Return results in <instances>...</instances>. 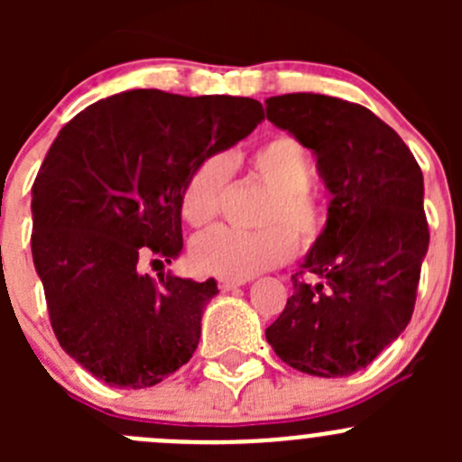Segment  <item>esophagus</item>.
Instances as JSON below:
<instances>
[{"mask_svg": "<svg viewBox=\"0 0 462 462\" xmlns=\"http://www.w3.org/2000/svg\"><path fill=\"white\" fill-rule=\"evenodd\" d=\"M239 286H244V282H241V279H218V288H221L223 292H230Z\"/></svg>", "mask_w": 462, "mask_h": 462, "instance_id": "obj_1", "label": "esophagus"}]
</instances>
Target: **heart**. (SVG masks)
Returning <instances> with one entry per match:
<instances>
[{
    "mask_svg": "<svg viewBox=\"0 0 462 462\" xmlns=\"http://www.w3.org/2000/svg\"><path fill=\"white\" fill-rule=\"evenodd\" d=\"M250 171L270 189L261 212V230L241 232L214 227L194 239L189 259L203 274L221 279H248L277 268L295 254L297 244L313 248L324 236L328 214L313 192L315 167L309 149L291 134L263 141L248 158ZM232 174L227 153L205 156L180 194V217L189 227H208L221 212L223 194Z\"/></svg>",
    "mask_w": 462,
    "mask_h": 462,
    "instance_id": "1",
    "label": "heart"
}]
</instances>
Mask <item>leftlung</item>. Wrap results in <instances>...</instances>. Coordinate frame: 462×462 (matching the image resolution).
Returning a JSON list of instances; mask_svg holds the SVG:
<instances>
[{
	"label": "left lung",
	"mask_w": 462,
	"mask_h": 462,
	"mask_svg": "<svg viewBox=\"0 0 462 462\" xmlns=\"http://www.w3.org/2000/svg\"><path fill=\"white\" fill-rule=\"evenodd\" d=\"M265 116L313 149L333 194L324 236L292 274V295L265 339L301 374L353 375L413 315L430 248L420 165L374 111L342 97L274 96L265 100Z\"/></svg>",
	"instance_id": "obj_1"
}]
</instances>
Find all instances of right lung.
Returning <instances> with one entry per match:
<instances>
[{"label":"right lung","instance_id":"1","mask_svg":"<svg viewBox=\"0 0 462 462\" xmlns=\"http://www.w3.org/2000/svg\"><path fill=\"white\" fill-rule=\"evenodd\" d=\"M263 120L253 97L116 93L69 120L32 183L31 250L60 346L97 380L144 389L188 365L217 282L143 274L183 248L194 167Z\"/></svg>","mask_w":462,"mask_h":462}]
</instances>
